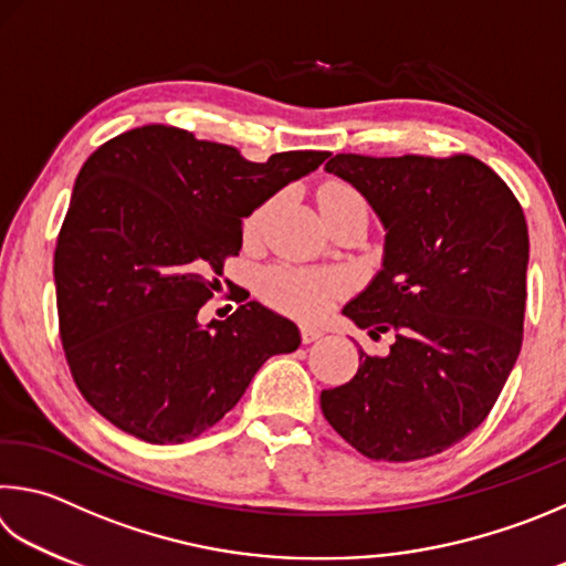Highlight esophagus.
Masks as SVG:
<instances>
[{
    "label": "esophagus",
    "mask_w": 566,
    "mask_h": 566,
    "mask_svg": "<svg viewBox=\"0 0 566 566\" xmlns=\"http://www.w3.org/2000/svg\"><path fill=\"white\" fill-rule=\"evenodd\" d=\"M322 336H324V328H318L314 324H304L302 326V342L304 344H312V342H316V338H322Z\"/></svg>",
    "instance_id": "34e87169"
}]
</instances>
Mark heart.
Instances as JSON below:
<instances>
[{"label": "heart", "instance_id": "obj_1", "mask_svg": "<svg viewBox=\"0 0 566 566\" xmlns=\"http://www.w3.org/2000/svg\"><path fill=\"white\" fill-rule=\"evenodd\" d=\"M344 198H358V195L342 182H328L318 195V202H332ZM264 210H256L248 220V232H254L262 224ZM344 290V282L338 274L328 272H306V270H274L266 274L264 294L280 310L296 316H318L328 310L338 294Z\"/></svg>", "mask_w": 566, "mask_h": 566}]
</instances>
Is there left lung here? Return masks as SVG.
Returning <instances> with one entry per match:
<instances>
[{
    "label": "left lung",
    "instance_id": "left-lung-1",
    "mask_svg": "<svg viewBox=\"0 0 566 566\" xmlns=\"http://www.w3.org/2000/svg\"><path fill=\"white\" fill-rule=\"evenodd\" d=\"M326 172L364 195L386 232L381 270L342 314L378 336L352 381L322 390L328 423L371 460L443 453L495 406L522 346L530 234L515 195L472 156L338 153Z\"/></svg>",
    "mask_w": 566,
    "mask_h": 566
}]
</instances>
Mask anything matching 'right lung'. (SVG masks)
Returning a JSON list of instances; mask_svg holds the SVG:
<instances>
[{"mask_svg": "<svg viewBox=\"0 0 566 566\" xmlns=\"http://www.w3.org/2000/svg\"><path fill=\"white\" fill-rule=\"evenodd\" d=\"M324 150L252 163L172 126L104 143L81 168L54 254L61 344L81 394L146 443L198 438L300 328L260 302L200 322L242 218L314 172Z\"/></svg>", "mask_w": 566, "mask_h": 566, "instance_id": "obj_1", "label": "right lung"}]
</instances>
